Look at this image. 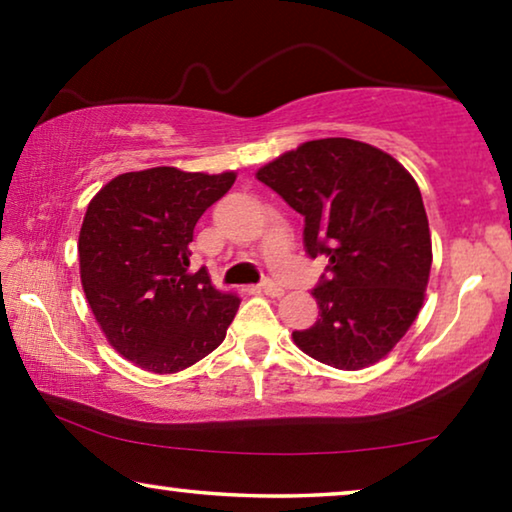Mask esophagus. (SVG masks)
I'll list each match as a JSON object with an SVG mask.
<instances>
[{
    "instance_id": "obj_1",
    "label": "esophagus",
    "mask_w": 512,
    "mask_h": 512,
    "mask_svg": "<svg viewBox=\"0 0 512 512\" xmlns=\"http://www.w3.org/2000/svg\"><path fill=\"white\" fill-rule=\"evenodd\" d=\"M261 289H263L265 296H272V298H279V296H284V286H282V284H277L275 279H263Z\"/></svg>"
}]
</instances>
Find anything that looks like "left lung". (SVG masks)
I'll return each instance as SVG.
<instances>
[{
    "instance_id": "obj_1",
    "label": "left lung",
    "mask_w": 512,
    "mask_h": 512,
    "mask_svg": "<svg viewBox=\"0 0 512 512\" xmlns=\"http://www.w3.org/2000/svg\"><path fill=\"white\" fill-rule=\"evenodd\" d=\"M256 177L305 216L307 254L328 258L314 289L319 319L293 342L340 370L384 359L429 284L431 233L415 179L389 153L345 137L300 144Z\"/></svg>"
}]
</instances>
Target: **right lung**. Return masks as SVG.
Returning a JSON list of instances; mask_svg holds the SVG:
<instances>
[{
  "instance_id": "obj_1",
  "label": "right lung",
  "mask_w": 512,
  "mask_h": 512,
  "mask_svg": "<svg viewBox=\"0 0 512 512\" xmlns=\"http://www.w3.org/2000/svg\"><path fill=\"white\" fill-rule=\"evenodd\" d=\"M235 172L151 167L111 179L79 235L81 284L111 347L151 373H179L226 338L240 298L188 270L195 223Z\"/></svg>"
}]
</instances>
